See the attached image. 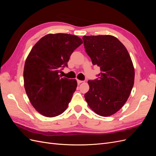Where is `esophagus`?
Wrapping results in <instances>:
<instances>
[{"instance_id": "34e87169", "label": "esophagus", "mask_w": 156, "mask_h": 156, "mask_svg": "<svg viewBox=\"0 0 156 156\" xmlns=\"http://www.w3.org/2000/svg\"><path fill=\"white\" fill-rule=\"evenodd\" d=\"M77 83L79 84H81V83H83V81H80V80H78V79H77Z\"/></svg>"}]
</instances>
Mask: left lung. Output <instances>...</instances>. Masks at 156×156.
I'll return each mask as SVG.
<instances>
[{"label": "left lung", "mask_w": 156, "mask_h": 156, "mask_svg": "<svg viewBox=\"0 0 156 156\" xmlns=\"http://www.w3.org/2000/svg\"><path fill=\"white\" fill-rule=\"evenodd\" d=\"M87 54L100 68L98 78L88 81L84 98L96 114L108 116L123 107L133 87L135 71L125 46L111 35L83 37Z\"/></svg>", "instance_id": "obj_1"}]
</instances>
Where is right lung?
<instances>
[{"label":"right lung","instance_id":"right-lung-1","mask_svg":"<svg viewBox=\"0 0 156 156\" xmlns=\"http://www.w3.org/2000/svg\"><path fill=\"white\" fill-rule=\"evenodd\" d=\"M82 40L72 34H49L33 47L23 72L25 91L36 110L47 117H55L66 109L76 90L75 79L62 78L61 69Z\"/></svg>","mask_w":156,"mask_h":156}]
</instances>
